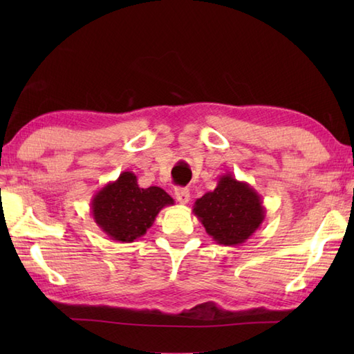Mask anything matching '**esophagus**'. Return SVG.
I'll list each match as a JSON object with an SVG mask.
<instances>
[{"mask_svg":"<svg viewBox=\"0 0 354 354\" xmlns=\"http://www.w3.org/2000/svg\"><path fill=\"white\" fill-rule=\"evenodd\" d=\"M175 198L179 202V204H189L190 201V190L189 189H184V187H176L175 189Z\"/></svg>","mask_w":354,"mask_h":354,"instance_id":"34e87169","label":"esophagus"}]
</instances>
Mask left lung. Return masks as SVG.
<instances>
[{"label":"left lung","mask_w":354,"mask_h":354,"mask_svg":"<svg viewBox=\"0 0 354 354\" xmlns=\"http://www.w3.org/2000/svg\"><path fill=\"white\" fill-rule=\"evenodd\" d=\"M193 213L216 243L236 246L257 231L266 216L261 196L245 181L223 173L213 192L196 199Z\"/></svg>","instance_id":"8db88e82"}]
</instances>
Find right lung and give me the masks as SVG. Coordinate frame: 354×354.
Returning a JSON list of instances; mask_svg holds the SVG:
<instances>
[{
  "instance_id": "right-lung-1",
  "label": "right lung",
  "mask_w": 354,
  "mask_h": 354,
  "mask_svg": "<svg viewBox=\"0 0 354 354\" xmlns=\"http://www.w3.org/2000/svg\"><path fill=\"white\" fill-rule=\"evenodd\" d=\"M173 201L161 187L141 189L132 171H123L115 181L97 190L91 199V214L109 239L131 243L146 234L158 213Z\"/></svg>"
}]
</instances>
